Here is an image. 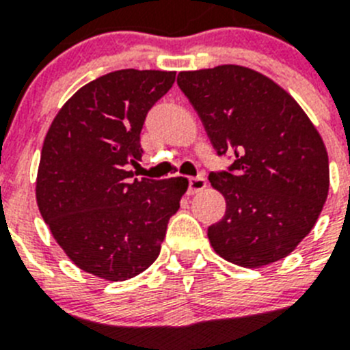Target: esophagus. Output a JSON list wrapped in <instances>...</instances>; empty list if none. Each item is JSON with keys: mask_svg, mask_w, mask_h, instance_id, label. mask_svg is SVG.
Segmentation results:
<instances>
[{"mask_svg": "<svg viewBox=\"0 0 350 350\" xmlns=\"http://www.w3.org/2000/svg\"><path fill=\"white\" fill-rule=\"evenodd\" d=\"M206 187V180L203 177H193L189 178V193L194 194V193H200V191H203Z\"/></svg>", "mask_w": 350, "mask_h": 350, "instance_id": "34e87169", "label": "esophagus"}]
</instances>
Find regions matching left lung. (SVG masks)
<instances>
[{
    "instance_id": "1",
    "label": "left lung",
    "mask_w": 350,
    "mask_h": 350,
    "mask_svg": "<svg viewBox=\"0 0 350 350\" xmlns=\"http://www.w3.org/2000/svg\"><path fill=\"white\" fill-rule=\"evenodd\" d=\"M180 91L231 172L210 173L224 217L208 228L213 250L243 268L289 256L321 215L329 191L326 145L286 89L238 64L180 71Z\"/></svg>"
}]
</instances>
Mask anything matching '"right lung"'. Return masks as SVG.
Instances as JSON below:
<instances>
[{"label": "right lung", "mask_w": 350, "mask_h": 350, "mask_svg": "<svg viewBox=\"0 0 350 350\" xmlns=\"http://www.w3.org/2000/svg\"><path fill=\"white\" fill-rule=\"evenodd\" d=\"M175 71L119 70L80 88L52 120L40 156L36 203L64 254L112 282L157 259L187 178H133L147 112Z\"/></svg>", "instance_id": "add662e5"}]
</instances>
